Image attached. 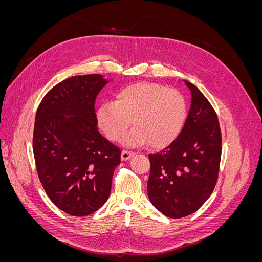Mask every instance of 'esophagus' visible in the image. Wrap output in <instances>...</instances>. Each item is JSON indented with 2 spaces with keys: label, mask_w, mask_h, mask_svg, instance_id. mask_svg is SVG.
Returning <instances> with one entry per match:
<instances>
[{
  "label": "esophagus",
  "mask_w": 262,
  "mask_h": 262,
  "mask_svg": "<svg viewBox=\"0 0 262 262\" xmlns=\"http://www.w3.org/2000/svg\"><path fill=\"white\" fill-rule=\"evenodd\" d=\"M134 155L133 152H129V150H122L121 152V160L122 161H128Z\"/></svg>",
  "instance_id": "obj_1"
}]
</instances>
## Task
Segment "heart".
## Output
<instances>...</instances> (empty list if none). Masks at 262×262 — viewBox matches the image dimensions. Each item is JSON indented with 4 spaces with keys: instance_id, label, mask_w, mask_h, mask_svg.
<instances>
[{
    "instance_id": "b5f03b06",
    "label": "heart",
    "mask_w": 262,
    "mask_h": 262,
    "mask_svg": "<svg viewBox=\"0 0 262 262\" xmlns=\"http://www.w3.org/2000/svg\"><path fill=\"white\" fill-rule=\"evenodd\" d=\"M186 117V101L179 92L149 82L123 87L115 102H104L96 112L99 129L110 141L120 140L132 121L133 129L122 139L132 147L168 146L179 136Z\"/></svg>"
}]
</instances>
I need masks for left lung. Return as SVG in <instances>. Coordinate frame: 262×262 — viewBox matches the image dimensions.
I'll use <instances>...</instances> for the list:
<instances>
[{
  "instance_id": "left-lung-1",
  "label": "left lung",
  "mask_w": 262,
  "mask_h": 262,
  "mask_svg": "<svg viewBox=\"0 0 262 262\" xmlns=\"http://www.w3.org/2000/svg\"><path fill=\"white\" fill-rule=\"evenodd\" d=\"M191 105L178 138L149 154V201L164 215L180 219L209 199L217 180L222 137L217 116L198 87L185 81Z\"/></svg>"
}]
</instances>
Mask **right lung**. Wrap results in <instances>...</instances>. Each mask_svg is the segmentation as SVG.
Segmentation results:
<instances>
[{
    "label": "right lung",
    "mask_w": 262,
    "mask_h": 262,
    "mask_svg": "<svg viewBox=\"0 0 262 262\" xmlns=\"http://www.w3.org/2000/svg\"><path fill=\"white\" fill-rule=\"evenodd\" d=\"M109 82L77 75L46 94L38 107L33 148L39 179L50 200L73 216H86L108 200L121 150L98 132L95 100Z\"/></svg>",
    "instance_id": "1"
}]
</instances>
